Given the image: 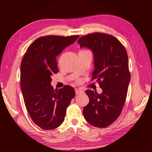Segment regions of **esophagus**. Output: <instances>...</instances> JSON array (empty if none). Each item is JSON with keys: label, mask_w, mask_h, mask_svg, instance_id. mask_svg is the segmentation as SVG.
<instances>
[{"label": "esophagus", "mask_w": 152, "mask_h": 152, "mask_svg": "<svg viewBox=\"0 0 152 152\" xmlns=\"http://www.w3.org/2000/svg\"><path fill=\"white\" fill-rule=\"evenodd\" d=\"M75 94H76V95H77V94H80V93H81L82 92H83V91H82V89H77V88H76V89H75Z\"/></svg>", "instance_id": "esophagus-1"}]
</instances>
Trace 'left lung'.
Here are the masks:
<instances>
[{"instance_id":"8db88e82","label":"left lung","mask_w":152,"mask_h":152,"mask_svg":"<svg viewBox=\"0 0 152 152\" xmlns=\"http://www.w3.org/2000/svg\"><path fill=\"white\" fill-rule=\"evenodd\" d=\"M78 43L93 51L92 80L103 90L102 94L86 91L89 103L84 107V117L92 126L107 127L120 115L127 97L131 75L126 49L115 37L99 32L81 37Z\"/></svg>"}]
</instances>
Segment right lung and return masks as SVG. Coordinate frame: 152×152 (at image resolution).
<instances>
[{
	"label": "right lung",
	"instance_id": "1",
	"mask_svg": "<svg viewBox=\"0 0 152 152\" xmlns=\"http://www.w3.org/2000/svg\"><path fill=\"white\" fill-rule=\"evenodd\" d=\"M79 37H40L28 48L21 61V88L25 107L32 121L42 129L52 130L61 125L75 95L72 86L54 89L50 82L52 75L59 71L57 56Z\"/></svg>",
	"mask_w": 152,
	"mask_h": 152
}]
</instances>
